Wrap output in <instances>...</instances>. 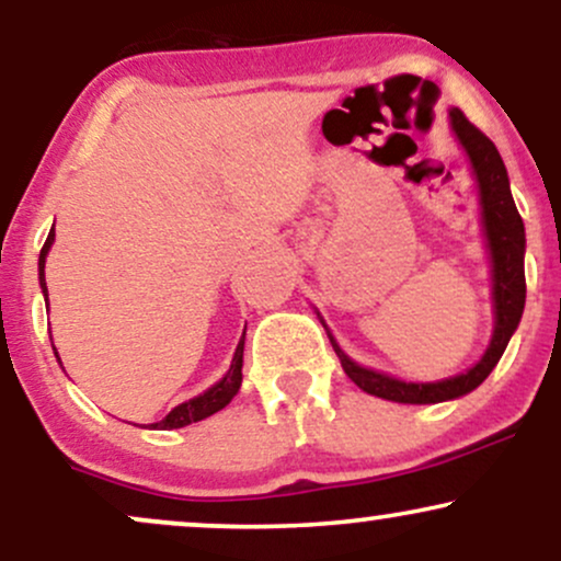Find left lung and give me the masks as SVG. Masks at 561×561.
Listing matches in <instances>:
<instances>
[{
  "label": "left lung",
  "mask_w": 561,
  "mask_h": 561,
  "mask_svg": "<svg viewBox=\"0 0 561 561\" xmlns=\"http://www.w3.org/2000/svg\"><path fill=\"white\" fill-rule=\"evenodd\" d=\"M450 126H454L456 137L461 147L467 150L469 163H472L474 176L480 186V205H482V224H485L488 250H491L493 261V302H495V330L493 340L488 345L485 356L480 358L472 369L459 377L443 379V382H401L379 371L364 369L356 362L340 351L337 343H330L337 353L340 364H343L345 375L353 379L364 392L369 396L385 398V401L396 403H440L450 401L472 392L478 385L485 382L493 366L504 356L508 337L517 330L519 319H523L525 308V224L519 216L517 205H514L512 190H508L506 165L501 160L499 150L478 126L469 124L467 115L461 111H450Z\"/></svg>",
  "instance_id": "1"
}]
</instances>
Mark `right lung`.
<instances>
[{
	"label": "right lung",
	"mask_w": 561,
	"mask_h": 561,
	"mask_svg": "<svg viewBox=\"0 0 561 561\" xmlns=\"http://www.w3.org/2000/svg\"><path fill=\"white\" fill-rule=\"evenodd\" d=\"M53 242H55V227H53V231H49L47 242H44L42 255H38V282H42L44 298H47V279H44V261H47V253H49V248H53ZM53 347H55V345H53ZM242 351H244V334H242L240 345H237L234 358H231V369L227 371V377H224L221 382H216L210 390H205L203 396H197V398H192V401L176 405V409H173L171 414L165 416L163 422L152 424V427H160V430L186 427V424L199 422V420H205V416H210V414H216V411H221L224 405H227V403L231 401V398L237 396V390H240V385H242ZM57 362H60V356H57Z\"/></svg>",
	"instance_id": "1"
}]
</instances>
